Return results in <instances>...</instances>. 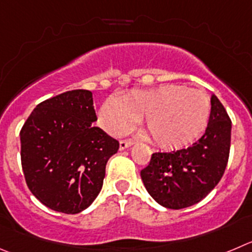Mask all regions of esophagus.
I'll list each match as a JSON object with an SVG mask.
<instances>
[{
  "label": "esophagus",
  "instance_id": "esophagus-1",
  "mask_svg": "<svg viewBox=\"0 0 252 252\" xmlns=\"http://www.w3.org/2000/svg\"><path fill=\"white\" fill-rule=\"evenodd\" d=\"M133 144H134V142L131 139L121 140V142H119V149L124 150V149H126V148L131 147V145H133Z\"/></svg>",
  "mask_w": 252,
  "mask_h": 252
}]
</instances>
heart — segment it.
<instances>
[{"instance_id": "1", "label": "heart", "mask_w": 252, "mask_h": 252, "mask_svg": "<svg viewBox=\"0 0 252 252\" xmlns=\"http://www.w3.org/2000/svg\"><path fill=\"white\" fill-rule=\"evenodd\" d=\"M210 114L208 94L179 84H163L154 89L133 91L121 99L108 98L98 113V123L118 137L147 119V129L157 144L183 148L203 135Z\"/></svg>"}]
</instances>
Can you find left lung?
<instances>
[{"label":"left lung","mask_w":252,"mask_h":252,"mask_svg":"<svg viewBox=\"0 0 252 252\" xmlns=\"http://www.w3.org/2000/svg\"><path fill=\"white\" fill-rule=\"evenodd\" d=\"M200 139L187 149L154 153L140 171L145 189L161 206L184 209L203 200L218 185L229 160L231 121L215 94Z\"/></svg>","instance_id":"8db88e82"}]
</instances>
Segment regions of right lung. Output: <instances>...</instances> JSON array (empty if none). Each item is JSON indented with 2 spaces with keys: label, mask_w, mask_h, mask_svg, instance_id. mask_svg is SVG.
Masks as SVG:
<instances>
[{
  "label": "right lung",
  "mask_w": 252,
  "mask_h": 252,
  "mask_svg": "<svg viewBox=\"0 0 252 252\" xmlns=\"http://www.w3.org/2000/svg\"><path fill=\"white\" fill-rule=\"evenodd\" d=\"M92 92L74 89L39 103L21 129V163L31 192L47 208L78 214L98 196L118 140L93 126Z\"/></svg>",
  "instance_id": "add662e5"
}]
</instances>
